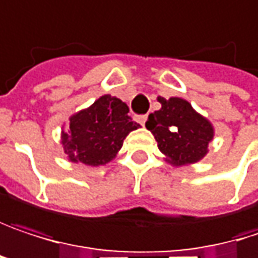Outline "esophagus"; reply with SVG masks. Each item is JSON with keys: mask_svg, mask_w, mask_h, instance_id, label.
Returning a JSON list of instances; mask_svg holds the SVG:
<instances>
[{"mask_svg": "<svg viewBox=\"0 0 258 258\" xmlns=\"http://www.w3.org/2000/svg\"><path fill=\"white\" fill-rule=\"evenodd\" d=\"M137 120H138L141 124H144L145 121H147V115H145V114H143V115H138V117H137Z\"/></svg>", "mask_w": 258, "mask_h": 258, "instance_id": "1", "label": "esophagus"}]
</instances>
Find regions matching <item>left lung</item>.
Masks as SVG:
<instances>
[{"mask_svg": "<svg viewBox=\"0 0 258 258\" xmlns=\"http://www.w3.org/2000/svg\"><path fill=\"white\" fill-rule=\"evenodd\" d=\"M159 102L162 108L150 114L145 121L159 150L175 166L201 160L214 137L212 124L181 98H159Z\"/></svg>", "mask_w": 258, "mask_h": 258, "instance_id": "1", "label": "left lung"}]
</instances>
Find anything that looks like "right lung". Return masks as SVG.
I'll list each match as a JSON object with an SVG mask.
<instances>
[{"mask_svg":"<svg viewBox=\"0 0 258 258\" xmlns=\"http://www.w3.org/2000/svg\"><path fill=\"white\" fill-rule=\"evenodd\" d=\"M129 107L111 95H104L87 110L70 118L62 145L71 162L98 166L110 162L124 138L140 124L127 115Z\"/></svg>","mask_w":258,"mask_h":258,"instance_id":"add662e5","label":"right lung"}]
</instances>
